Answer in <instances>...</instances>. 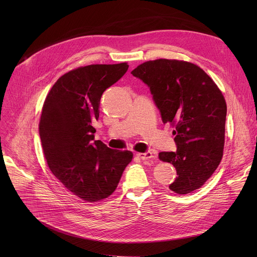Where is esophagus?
<instances>
[{"mask_svg": "<svg viewBox=\"0 0 257 257\" xmlns=\"http://www.w3.org/2000/svg\"><path fill=\"white\" fill-rule=\"evenodd\" d=\"M138 156H139L141 159H143V160H147V159L153 158V154H152V152H150V151H147V152H145V153H139Z\"/></svg>", "mask_w": 257, "mask_h": 257, "instance_id": "esophagus-1", "label": "esophagus"}]
</instances>
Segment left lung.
<instances>
[{
  "instance_id": "8db88e82",
  "label": "left lung",
  "mask_w": 257,
  "mask_h": 257,
  "mask_svg": "<svg viewBox=\"0 0 257 257\" xmlns=\"http://www.w3.org/2000/svg\"><path fill=\"white\" fill-rule=\"evenodd\" d=\"M131 74L149 86L164 124L175 127L177 151L158 154L177 171L170 190L179 195L198 190L223 156L227 106L221 90L201 67L182 60L147 61Z\"/></svg>"
}]
</instances>
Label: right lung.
<instances>
[{
  "mask_svg": "<svg viewBox=\"0 0 257 257\" xmlns=\"http://www.w3.org/2000/svg\"><path fill=\"white\" fill-rule=\"evenodd\" d=\"M128 67L126 62L78 67L56 81L44 103L38 130L48 166L67 191L87 202L109 197L133 157L94 141L92 127L103 92Z\"/></svg>",
  "mask_w": 257,
  "mask_h": 257,
  "instance_id": "obj_1",
  "label": "right lung"
}]
</instances>
